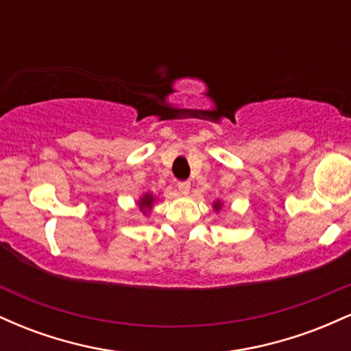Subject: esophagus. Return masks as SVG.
Masks as SVG:
<instances>
[{"mask_svg": "<svg viewBox=\"0 0 351 351\" xmlns=\"http://www.w3.org/2000/svg\"><path fill=\"white\" fill-rule=\"evenodd\" d=\"M176 186H178L180 195L186 196L188 193H189V188H191V183H189V181H180V183L176 184Z\"/></svg>", "mask_w": 351, "mask_h": 351, "instance_id": "esophagus-1", "label": "esophagus"}]
</instances>
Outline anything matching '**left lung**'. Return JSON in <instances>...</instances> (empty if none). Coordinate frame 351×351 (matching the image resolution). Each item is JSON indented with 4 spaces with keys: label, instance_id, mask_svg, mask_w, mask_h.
Masks as SVG:
<instances>
[{
    "label": "left lung",
    "instance_id": "8db88e82",
    "mask_svg": "<svg viewBox=\"0 0 351 351\" xmlns=\"http://www.w3.org/2000/svg\"><path fill=\"white\" fill-rule=\"evenodd\" d=\"M223 206H224V204H223V201H221V199H216L215 203H213V209L216 211V215L221 211V209H223Z\"/></svg>",
    "mask_w": 351,
    "mask_h": 351
}]
</instances>
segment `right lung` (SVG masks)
I'll return each mask as SVG.
<instances>
[{
    "label": "right lung",
    "instance_id": "1",
    "mask_svg": "<svg viewBox=\"0 0 351 351\" xmlns=\"http://www.w3.org/2000/svg\"><path fill=\"white\" fill-rule=\"evenodd\" d=\"M136 203H138V208H140V211H142V215L148 216L152 213L153 206H155L156 196L153 195L152 191H147V193H143L142 196H140V199L136 201Z\"/></svg>",
    "mask_w": 351,
    "mask_h": 351
}]
</instances>
